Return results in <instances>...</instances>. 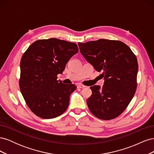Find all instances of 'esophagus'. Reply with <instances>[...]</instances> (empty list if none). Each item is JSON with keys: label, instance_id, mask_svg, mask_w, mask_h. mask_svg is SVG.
<instances>
[{"label": "esophagus", "instance_id": "obj_1", "mask_svg": "<svg viewBox=\"0 0 154 154\" xmlns=\"http://www.w3.org/2000/svg\"><path fill=\"white\" fill-rule=\"evenodd\" d=\"M77 87H78V88H85V86L82 85V84H78V85H77Z\"/></svg>", "mask_w": 154, "mask_h": 154}]
</instances>
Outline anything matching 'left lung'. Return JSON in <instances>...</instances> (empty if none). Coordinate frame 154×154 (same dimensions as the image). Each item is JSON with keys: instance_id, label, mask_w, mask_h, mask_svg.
<instances>
[{"instance_id": "left-lung-1", "label": "left lung", "mask_w": 154, "mask_h": 154, "mask_svg": "<svg viewBox=\"0 0 154 154\" xmlns=\"http://www.w3.org/2000/svg\"><path fill=\"white\" fill-rule=\"evenodd\" d=\"M81 54L96 71L101 72L104 85L91 87L87 100L93 115L103 120L112 119L128 106L137 88L138 63L127 45L118 40L100 39L78 43Z\"/></svg>"}]
</instances>
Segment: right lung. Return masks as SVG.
I'll list each match as a JSON object with an SVG mask.
<instances>
[{"label":"right lung","instance_id":"1","mask_svg":"<svg viewBox=\"0 0 154 154\" xmlns=\"http://www.w3.org/2000/svg\"><path fill=\"white\" fill-rule=\"evenodd\" d=\"M78 52L76 44L57 38L38 40L23 54L19 86L27 105L35 115L51 119L67 109L74 84L57 80L69 59Z\"/></svg>","mask_w":154,"mask_h":154}]
</instances>
